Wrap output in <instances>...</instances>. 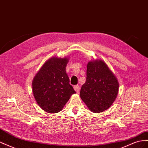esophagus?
Returning <instances> with one entry per match:
<instances>
[{
    "label": "esophagus",
    "mask_w": 148,
    "mask_h": 148,
    "mask_svg": "<svg viewBox=\"0 0 148 148\" xmlns=\"http://www.w3.org/2000/svg\"><path fill=\"white\" fill-rule=\"evenodd\" d=\"M73 88H74L75 91L77 92V93H78V92L79 91V85H75V86H74Z\"/></svg>",
    "instance_id": "1"
}]
</instances>
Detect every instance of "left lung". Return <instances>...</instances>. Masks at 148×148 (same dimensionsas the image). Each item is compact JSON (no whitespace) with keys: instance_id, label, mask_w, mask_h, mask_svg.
I'll return each instance as SVG.
<instances>
[{"instance_id":"8db88e82","label":"left lung","mask_w":148,"mask_h":148,"mask_svg":"<svg viewBox=\"0 0 148 148\" xmlns=\"http://www.w3.org/2000/svg\"><path fill=\"white\" fill-rule=\"evenodd\" d=\"M119 84L105 62H88L86 80L80 90V97L89 110L99 113L108 109L117 97Z\"/></svg>"}]
</instances>
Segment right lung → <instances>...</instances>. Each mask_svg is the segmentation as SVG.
Returning <instances> with one entry per match:
<instances>
[{
	"instance_id": "add662e5",
	"label": "right lung",
	"mask_w": 148,
	"mask_h": 148,
	"mask_svg": "<svg viewBox=\"0 0 148 148\" xmlns=\"http://www.w3.org/2000/svg\"><path fill=\"white\" fill-rule=\"evenodd\" d=\"M68 62L67 57H52L44 63L33 78L32 89L35 100L46 112H59L70 96L76 93L66 73Z\"/></svg>"
}]
</instances>
